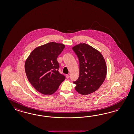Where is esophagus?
<instances>
[{
  "mask_svg": "<svg viewBox=\"0 0 134 134\" xmlns=\"http://www.w3.org/2000/svg\"><path fill=\"white\" fill-rule=\"evenodd\" d=\"M65 77H66V79H69V74H66V75H65Z\"/></svg>",
  "mask_w": 134,
  "mask_h": 134,
  "instance_id": "1",
  "label": "esophagus"
}]
</instances>
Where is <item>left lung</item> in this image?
<instances>
[{"label":"left lung","instance_id":"1","mask_svg":"<svg viewBox=\"0 0 134 134\" xmlns=\"http://www.w3.org/2000/svg\"><path fill=\"white\" fill-rule=\"evenodd\" d=\"M79 59L80 74L73 82L76 90L86 95L95 92L103 84L107 75L106 63L99 51L85 43L72 48Z\"/></svg>","mask_w":134,"mask_h":134}]
</instances>
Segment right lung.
Instances as JSON below:
<instances>
[{
	"label": "right lung",
	"mask_w": 134,
	"mask_h": 134,
	"mask_svg": "<svg viewBox=\"0 0 134 134\" xmlns=\"http://www.w3.org/2000/svg\"><path fill=\"white\" fill-rule=\"evenodd\" d=\"M65 47L62 44L50 42L35 48L25 62L29 81L36 90L51 95L65 79L59 71L57 57Z\"/></svg>",
	"instance_id": "add662e5"
}]
</instances>
